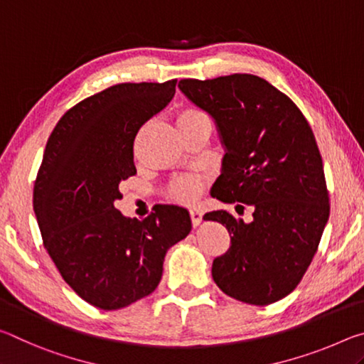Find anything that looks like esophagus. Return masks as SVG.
Instances as JSON below:
<instances>
[{
    "instance_id": "34e87169",
    "label": "esophagus",
    "mask_w": 364,
    "mask_h": 364,
    "mask_svg": "<svg viewBox=\"0 0 364 364\" xmlns=\"http://www.w3.org/2000/svg\"><path fill=\"white\" fill-rule=\"evenodd\" d=\"M190 219H192L193 225H198L201 223V219H203V213H201L198 208H192V210H190Z\"/></svg>"
}]
</instances>
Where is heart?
Listing matches in <instances>:
<instances>
[{"label": "heart", "mask_w": 364, "mask_h": 364, "mask_svg": "<svg viewBox=\"0 0 364 364\" xmlns=\"http://www.w3.org/2000/svg\"><path fill=\"white\" fill-rule=\"evenodd\" d=\"M206 119L203 112L195 108H183L177 114V126L183 127L187 124ZM205 178L198 174H183L172 178L169 183V195L172 200L181 201V203H193L203 192Z\"/></svg>", "instance_id": "b5f03b06"}]
</instances>
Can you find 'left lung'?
Segmentation results:
<instances>
[{
	"label": "left lung",
	"instance_id": "left-lung-1",
	"mask_svg": "<svg viewBox=\"0 0 364 364\" xmlns=\"http://www.w3.org/2000/svg\"><path fill=\"white\" fill-rule=\"evenodd\" d=\"M178 88L214 117L228 148L211 195L237 203V213L253 210L248 224L225 210L205 214L230 235L213 261L214 282L238 301L271 305L300 284L329 219L313 130L299 106L258 75L182 79Z\"/></svg>",
	"mask_w": 364,
	"mask_h": 364
}]
</instances>
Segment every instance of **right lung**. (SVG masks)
<instances>
[{"mask_svg": "<svg viewBox=\"0 0 364 364\" xmlns=\"http://www.w3.org/2000/svg\"><path fill=\"white\" fill-rule=\"evenodd\" d=\"M176 83H117L82 100L53 129L35 178L48 255L80 299L106 311L150 295L166 252L192 229L188 211L176 205L143 221L114 208L119 183L136 174L135 135L172 100Z\"/></svg>", "mask_w": 364, "mask_h": 364, "instance_id": "add662e5", "label": "right lung"}]
</instances>
